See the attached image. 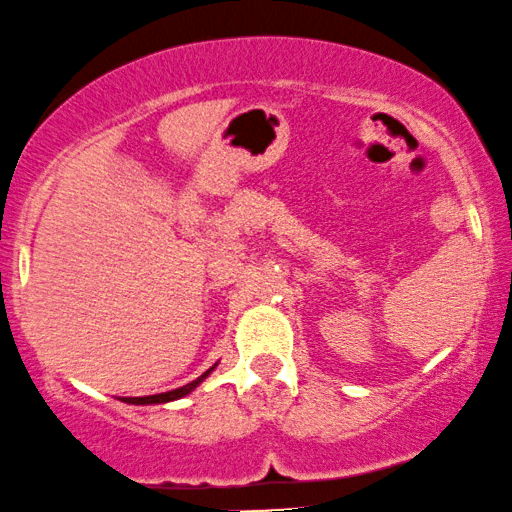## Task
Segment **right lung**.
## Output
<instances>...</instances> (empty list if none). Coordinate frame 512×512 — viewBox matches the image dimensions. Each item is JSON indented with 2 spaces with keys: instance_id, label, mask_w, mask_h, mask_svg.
I'll return each mask as SVG.
<instances>
[{
  "instance_id": "add662e5",
  "label": "right lung",
  "mask_w": 512,
  "mask_h": 512,
  "mask_svg": "<svg viewBox=\"0 0 512 512\" xmlns=\"http://www.w3.org/2000/svg\"><path fill=\"white\" fill-rule=\"evenodd\" d=\"M212 368H215V366H212ZM212 368H210V371H212ZM210 371H205L203 375H200V378L193 380V383L184 385V387H177V390H172V392L151 394V397H127V399H122V401H127V404H165V401H174V399L184 397V394H189L191 390H196V387L203 383V378H208Z\"/></svg>"
}]
</instances>
